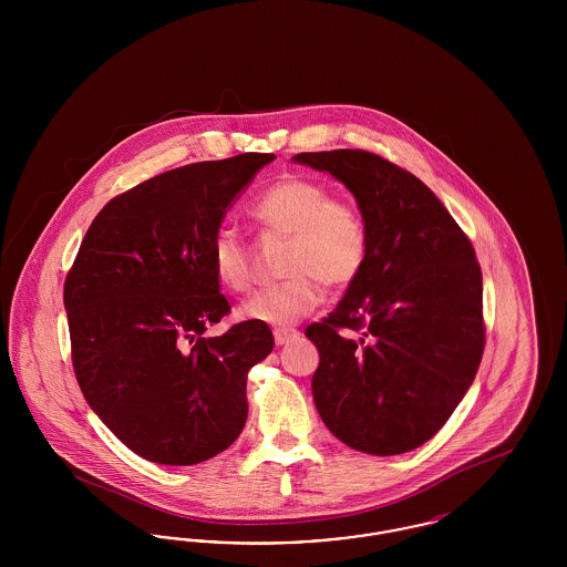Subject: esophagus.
Instances as JSON below:
<instances>
[{
  "instance_id": "obj_1",
  "label": "esophagus",
  "mask_w": 567,
  "mask_h": 567,
  "mask_svg": "<svg viewBox=\"0 0 567 567\" xmlns=\"http://www.w3.org/2000/svg\"><path fill=\"white\" fill-rule=\"evenodd\" d=\"M301 333L293 329V327H285V329H274V340H276V344L278 347H282V344H289V342H293L297 340Z\"/></svg>"
}]
</instances>
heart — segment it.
Segmentation results:
<instances>
[{"instance_id":"1","label":"heart","mask_w":567,"mask_h":567,"mask_svg":"<svg viewBox=\"0 0 567 567\" xmlns=\"http://www.w3.org/2000/svg\"><path fill=\"white\" fill-rule=\"evenodd\" d=\"M250 216L270 236L287 238L282 274L287 278L244 299L238 319L291 327L312 315L331 289L349 287L370 252L365 213L347 197H331L323 183L291 176L264 190ZM213 270L223 287L244 291L252 285V255L234 229H218L213 240Z\"/></svg>"}]
</instances>
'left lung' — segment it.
<instances>
[{"label": "left lung", "mask_w": 567, "mask_h": 567, "mask_svg": "<svg viewBox=\"0 0 567 567\" xmlns=\"http://www.w3.org/2000/svg\"><path fill=\"white\" fill-rule=\"evenodd\" d=\"M351 189L370 252L347 296L306 336L321 352L315 404L368 455H402L440 432L485 351L483 271L457 220L404 167L368 151L299 153Z\"/></svg>", "instance_id": "left-lung-1"}]
</instances>
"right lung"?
Returning a JSON list of instances; mask_svg holds the SVG:
<instances>
[{
  "label": "right lung",
  "mask_w": 567,
  "mask_h": 567,
  "mask_svg": "<svg viewBox=\"0 0 567 567\" xmlns=\"http://www.w3.org/2000/svg\"><path fill=\"white\" fill-rule=\"evenodd\" d=\"M276 157L244 153L148 178L93 218L65 276L82 395L135 455L195 465L243 433L246 374L274 349L270 327L208 324L231 312L213 240L244 185Z\"/></svg>",
  "instance_id": "obj_1"
}]
</instances>
